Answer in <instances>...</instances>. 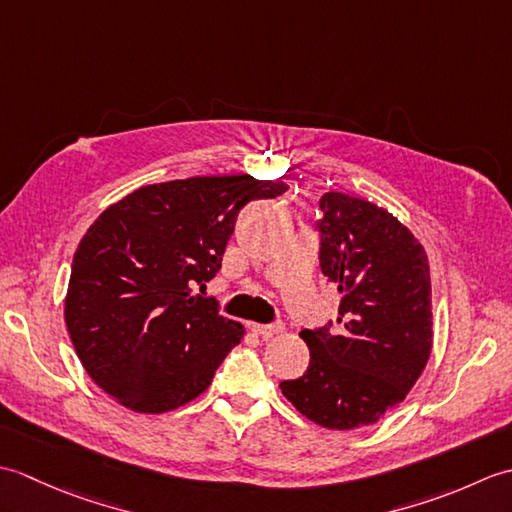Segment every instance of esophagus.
Returning a JSON list of instances; mask_svg holds the SVG:
<instances>
[{"label": "esophagus", "mask_w": 512, "mask_h": 512, "mask_svg": "<svg viewBox=\"0 0 512 512\" xmlns=\"http://www.w3.org/2000/svg\"><path fill=\"white\" fill-rule=\"evenodd\" d=\"M281 330H284V325H281V323H273V325L253 323V325H250V332H253L255 336H259V339H270V336L279 334Z\"/></svg>", "instance_id": "1"}]
</instances>
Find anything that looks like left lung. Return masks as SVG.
<instances>
[{
    "label": "left lung",
    "mask_w": 512,
    "mask_h": 512,
    "mask_svg": "<svg viewBox=\"0 0 512 512\" xmlns=\"http://www.w3.org/2000/svg\"><path fill=\"white\" fill-rule=\"evenodd\" d=\"M319 206V262L339 286L343 328L301 330L310 365L279 387L308 420L347 431L378 422L405 400L429 361V259L383 206L336 191Z\"/></svg>",
    "instance_id": "8db88e82"
}]
</instances>
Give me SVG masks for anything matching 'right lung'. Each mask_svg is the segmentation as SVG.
I'll use <instances>...</instances> for the list:
<instances>
[{
  "label": "right lung",
  "mask_w": 512,
  "mask_h": 512,
  "mask_svg": "<svg viewBox=\"0 0 512 512\" xmlns=\"http://www.w3.org/2000/svg\"><path fill=\"white\" fill-rule=\"evenodd\" d=\"M286 189L198 176L147 184L96 217L74 253L63 314L76 356L107 396L165 413L211 385L244 325L193 290L222 268L239 211Z\"/></svg>",
  "instance_id": "1"
}]
</instances>
